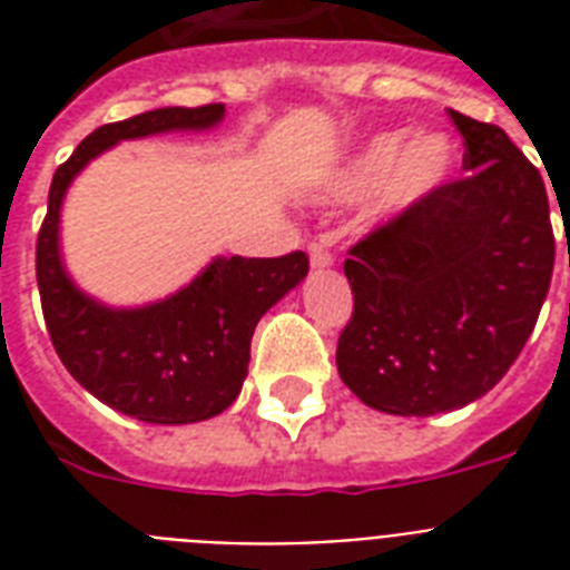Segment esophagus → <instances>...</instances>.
I'll use <instances>...</instances> for the list:
<instances>
[{"mask_svg":"<svg viewBox=\"0 0 570 570\" xmlns=\"http://www.w3.org/2000/svg\"><path fill=\"white\" fill-rule=\"evenodd\" d=\"M307 254H311V266L313 268L334 266V254H331V250H328V242H325V239L311 242V248H307Z\"/></svg>","mask_w":570,"mask_h":570,"instance_id":"esophagus-1","label":"esophagus"}]
</instances>
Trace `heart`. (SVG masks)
Segmentation results:
<instances>
[{
	"label": "heart",
	"instance_id": "1",
	"mask_svg": "<svg viewBox=\"0 0 570 570\" xmlns=\"http://www.w3.org/2000/svg\"><path fill=\"white\" fill-rule=\"evenodd\" d=\"M455 168V147L443 132H416L407 138L402 129L379 132L331 174V200L355 204L375 191V209L384 218L411 213L450 183Z\"/></svg>",
	"mask_w": 570,
	"mask_h": 570
}]
</instances>
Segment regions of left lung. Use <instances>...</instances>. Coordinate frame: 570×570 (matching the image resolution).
<instances>
[{"label": "left lung", "mask_w": 570, "mask_h": 570, "mask_svg": "<svg viewBox=\"0 0 570 570\" xmlns=\"http://www.w3.org/2000/svg\"><path fill=\"white\" fill-rule=\"evenodd\" d=\"M450 118L468 177L370 233L343 266L355 313L340 379L384 414L432 416L485 396L530 340L553 275L539 168L494 124Z\"/></svg>", "instance_id": "left-lung-1"}]
</instances>
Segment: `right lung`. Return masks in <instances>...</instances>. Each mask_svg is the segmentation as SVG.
I'll use <instances>...</instances> for the list:
<instances>
[{"label":"right lung","instance_id":"right-lung-1","mask_svg":"<svg viewBox=\"0 0 570 570\" xmlns=\"http://www.w3.org/2000/svg\"><path fill=\"white\" fill-rule=\"evenodd\" d=\"M224 106L154 109L94 129L52 177L38 236V289L61 364L91 396L141 423L186 425L222 414L248 375L257 322L307 277L302 250L286 257H215L159 302L111 307L79 289L61 257V206L88 165L120 141L206 132Z\"/></svg>","mask_w":570,"mask_h":570}]
</instances>
